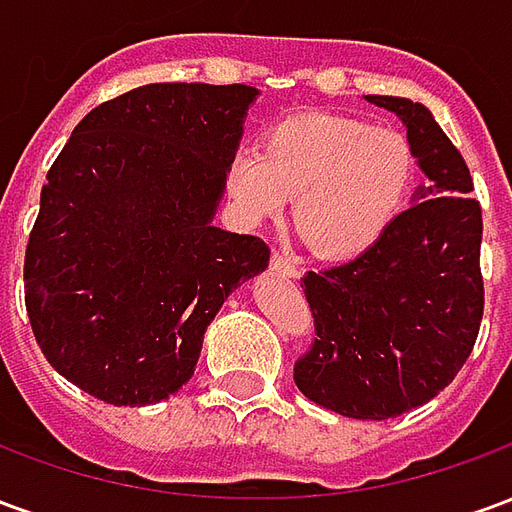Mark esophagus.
Returning <instances> with one entry per match:
<instances>
[{
	"label": "esophagus",
	"instance_id": "esophagus-1",
	"mask_svg": "<svg viewBox=\"0 0 512 512\" xmlns=\"http://www.w3.org/2000/svg\"><path fill=\"white\" fill-rule=\"evenodd\" d=\"M271 268L282 274V277H299V266H296V260H290L288 255H282V252H274L271 255Z\"/></svg>",
	"mask_w": 512,
	"mask_h": 512
}]
</instances>
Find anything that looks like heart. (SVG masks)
I'll return each instance as SVG.
<instances>
[{
	"instance_id": "1",
	"label": "heart",
	"mask_w": 512,
	"mask_h": 512,
	"mask_svg": "<svg viewBox=\"0 0 512 512\" xmlns=\"http://www.w3.org/2000/svg\"><path fill=\"white\" fill-rule=\"evenodd\" d=\"M417 158L395 128L359 117L299 115L282 120L260 150H238L227 164V191L249 222L282 213L315 255L345 260L373 249L403 213Z\"/></svg>"
}]
</instances>
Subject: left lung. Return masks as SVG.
Returning a JSON list of instances; mask_svg holds the SVG:
<instances>
[{
	"label": "left lung",
	"instance_id": "1",
	"mask_svg": "<svg viewBox=\"0 0 512 512\" xmlns=\"http://www.w3.org/2000/svg\"><path fill=\"white\" fill-rule=\"evenodd\" d=\"M367 101L406 123L428 186L373 249L301 277L315 337L293 381L334 414L389 419L433 400L472 354L485 304L483 211L461 150L425 106Z\"/></svg>",
	"mask_w": 512,
	"mask_h": 512
}]
</instances>
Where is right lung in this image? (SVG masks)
I'll return each mask as SVG.
<instances>
[{"instance_id":"1","label":"right lung","mask_w":512,"mask_h":512,"mask_svg":"<svg viewBox=\"0 0 512 512\" xmlns=\"http://www.w3.org/2000/svg\"><path fill=\"white\" fill-rule=\"evenodd\" d=\"M255 87L145 84L95 106L54 158L24 255L49 365L112 406L194 376L224 299L268 266L257 235L213 227Z\"/></svg>"}]
</instances>
